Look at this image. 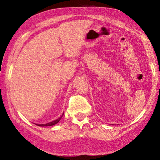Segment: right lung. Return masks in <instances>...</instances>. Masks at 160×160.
Here are the masks:
<instances>
[{
    "mask_svg": "<svg viewBox=\"0 0 160 160\" xmlns=\"http://www.w3.org/2000/svg\"><path fill=\"white\" fill-rule=\"evenodd\" d=\"M63 115H62L60 118H58V119H56V120H55V121H51V122H50V123H46V124H37V126H53V125H55V124L58 123L59 122V121L61 120V118H62V116H63Z\"/></svg>",
    "mask_w": 160,
    "mask_h": 160,
    "instance_id": "add662e5",
    "label": "right lung"
}]
</instances>
